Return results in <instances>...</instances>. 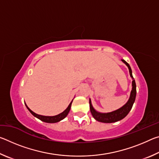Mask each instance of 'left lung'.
<instances>
[{"mask_svg": "<svg viewBox=\"0 0 159 159\" xmlns=\"http://www.w3.org/2000/svg\"><path fill=\"white\" fill-rule=\"evenodd\" d=\"M123 63L125 64V65L128 66L129 69V72H130V77L133 79V81H132V90L130 93V98H129L128 101L126 102L125 105H123L122 107H120V109H118L116 111H114L112 112L109 113H100L97 111L96 110L93 108L92 105V103H91V100L90 99L89 103H90V112L92 114L93 118H95V120H98V121L102 122V123H114L118 121V120L123 119V118H125L126 116L128 114V113L133 107V105L135 100L136 98V84L135 81L133 79V74H132V70L129 64L126 62L124 60H121Z\"/></svg>", "mask_w": 159, "mask_h": 159, "instance_id": "1", "label": "left lung"}]
</instances>
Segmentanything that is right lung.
I'll return each instance as SVG.
<instances>
[{
    "mask_svg": "<svg viewBox=\"0 0 159 159\" xmlns=\"http://www.w3.org/2000/svg\"><path fill=\"white\" fill-rule=\"evenodd\" d=\"M73 100L71 102V103L69 104V105L68 106V107L64 110L63 112H61V114H58V115H56V116H42V115H39V114H37L36 113H34V111H32L29 108L27 107V105L25 104V105L26 107V108L28 109V110L29 111L31 112V114L34 116L35 117H36L37 118H39L42 121L45 122V123H57L60 121L62 119H64V118H65L67 115H68L69 112L70 111V109H71V103Z\"/></svg>",
    "mask_w": 159,
    "mask_h": 159,
    "instance_id": "right-lung-1",
    "label": "right lung"
}]
</instances>
